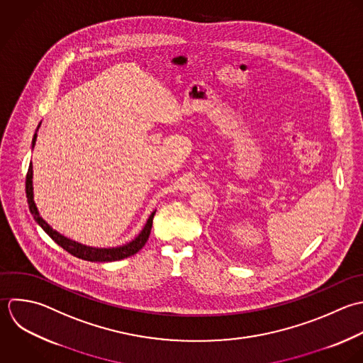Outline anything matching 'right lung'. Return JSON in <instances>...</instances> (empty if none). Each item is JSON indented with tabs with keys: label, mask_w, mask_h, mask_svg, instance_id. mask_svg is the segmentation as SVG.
I'll list each match as a JSON object with an SVG mask.
<instances>
[{
	"label": "right lung",
	"mask_w": 363,
	"mask_h": 363,
	"mask_svg": "<svg viewBox=\"0 0 363 363\" xmlns=\"http://www.w3.org/2000/svg\"><path fill=\"white\" fill-rule=\"evenodd\" d=\"M40 125V123H39ZM39 125L36 127V131L39 128ZM33 134L32 137V148L35 147V141L38 134ZM32 177H33V171H32V164L28 168V174H26V182H25V191H26V198H28V206H29V212L33 216L35 222L49 235V238L57 243L62 249H65L67 253H70L74 257H79L82 260H87V262H117V260H123L125 257H130L133 255H135L137 252H140L144 245L147 243L150 233H151V228H152V219L155 215V211L150 215V218L147 219L143 230L128 243L121 245V246H116V247H93V246H86L82 245L76 240H72L63 235H60L57 230H55L50 225H48V222L39 215V211L36 208V203L33 201V184H32Z\"/></svg>",
	"instance_id": "obj_1"
}]
</instances>
